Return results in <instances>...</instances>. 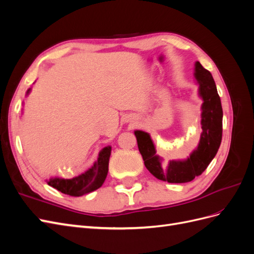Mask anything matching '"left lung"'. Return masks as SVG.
<instances>
[{"instance_id":"obj_1","label":"left lung","mask_w":254,"mask_h":254,"mask_svg":"<svg viewBox=\"0 0 254 254\" xmlns=\"http://www.w3.org/2000/svg\"><path fill=\"white\" fill-rule=\"evenodd\" d=\"M194 77L198 83V95L201 105V134L197 147L187 159H175L163 164V159L157 155L151 136L143 130H134L137 147L144 164L157 179L170 183H186L201 175L216 156L222 135V108L220 97L212 74L199 61L194 66Z\"/></svg>"}]
</instances>
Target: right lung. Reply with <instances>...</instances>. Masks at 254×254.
<instances>
[{
	"mask_svg": "<svg viewBox=\"0 0 254 254\" xmlns=\"http://www.w3.org/2000/svg\"><path fill=\"white\" fill-rule=\"evenodd\" d=\"M32 88L26 91V96L30 93ZM24 105V103H23ZM111 155V146H106L99 150L97 160L86 172L74 177L72 179L52 177L47 180L50 187L58 190L64 194L79 197L91 193L103 186L108 174L109 159Z\"/></svg>",
	"mask_w": 254,
	"mask_h": 254,
	"instance_id": "right-lung-1",
	"label": "right lung"
}]
</instances>
